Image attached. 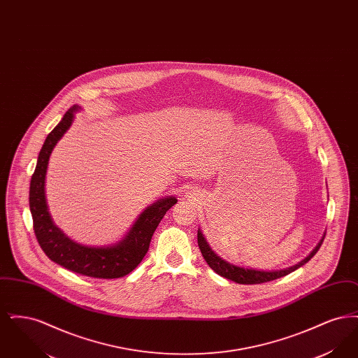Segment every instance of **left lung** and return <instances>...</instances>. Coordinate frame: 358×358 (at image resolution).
<instances>
[{
  "label": "left lung",
  "instance_id": "1",
  "mask_svg": "<svg viewBox=\"0 0 358 358\" xmlns=\"http://www.w3.org/2000/svg\"><path fill=\"white\" fill-rule=\"evenodd\" d=\"M324 238H321V241L317 244V247L310 252V255L305 257L303 260H301L298 264L291 266L289 268H283V270H273V271H263V270H254V268H244V267H238L235 266L227 260H224L222 257L217 255L208 244L206 238H204L203 232L199 229L197 232V243L200 247V251L204 256L205 262L208 263V266L215 271L219 273L222 278H227L232 282H236L240 285H257V283H266L270 280H275L278 278H282L287 273L295 271L296 268L302 267L303 264H306L307 262L315 255L320 250V247L322 245Z\"/></svg>",
  "mask_w": 358,
  "mask_h": 358
}]
</instances>
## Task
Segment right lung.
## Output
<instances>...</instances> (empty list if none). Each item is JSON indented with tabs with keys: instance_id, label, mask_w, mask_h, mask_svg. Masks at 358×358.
Segmentation results:
<instances>
[{
	"instance_id": "obj_1",
	"label": "right lung",
	"mask_w": 358,
	"mask_h": 358,
	"mask_svg": "<svg viewBox=\"0 0 358 358\" xmlns=\"http://www.w3.org/2000/svg\"><path fill=\"white\" fill-rule=\"evenodd\" d=\"M75 104L47 136L37 158L31 178L29 208L34 219L36 238L52 262L69 271L99 279H115L131 273L146 255L155 228L165 213L177 203L169 196L148 206L136 219L127 235L113 245L90 247L69 238L52 220L45 200V174L52 150L73 122Z\"/></svg>"
}]
</instances>
